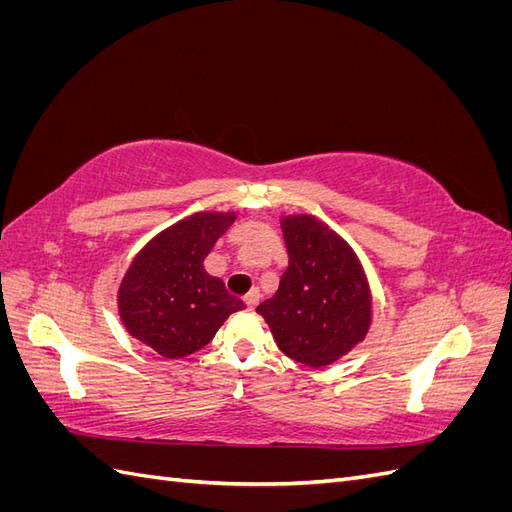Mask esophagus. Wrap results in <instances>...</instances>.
Listing matches in <instances>:
<instances>
[{
    "label": "esophagus",
    "mask_w": 512,
    "mask_h": 512,
    "mask_svg": "<svg viewBox=\"0 0 512 512\" xmlns=\"http://www.w3.org/2000/svg\"><path fill=\"white\" fill-rule=\"evenodd\" d=\"M243 301H245V305H247V307L254 309V307L258 305V301H260V292H258V288H254L252 292H247Z\"/></svg>",
    "instance_id": "esophagus-1"
}]
</instances>
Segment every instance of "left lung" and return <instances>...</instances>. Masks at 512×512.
Listing matches in <instances>:
<instances>
[{
    "label": "left lung",
    "instance_id": "obj_1",
    "mask_svg": "<svg viewBox=\"0 0 512 512\" xmlns=\"http://www.w3.org/2000/svg\"><path fill=\"white\" fill-rule=\"evenodd\" d=\"M288 269L256 312L277 348L307 367H327L361 344L371 327V290L359 256L314 215H284Z\"/></svg>",
    "mask_w": 512,
    "mask_h": 512
}]
</instances>
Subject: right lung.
<instances>
[{
    "label": "right lung",
    "mask_w": 512,
    "mask_h": 512,
    "mask_svg": "<svg viewBox=\"0 0 512 512\" xmlns=\"http://www.w3.org/2000/svg\"><path fill=\"white\" fill-rule=\"evenodd\" d=\"M235 211H200L153 237L134 256L117 292L126 331L166 359H183L207 346L224 320L243 309L205 258Z\"/></svg>",
    "instance_id": "right-lung-1"
}]
</instances>
